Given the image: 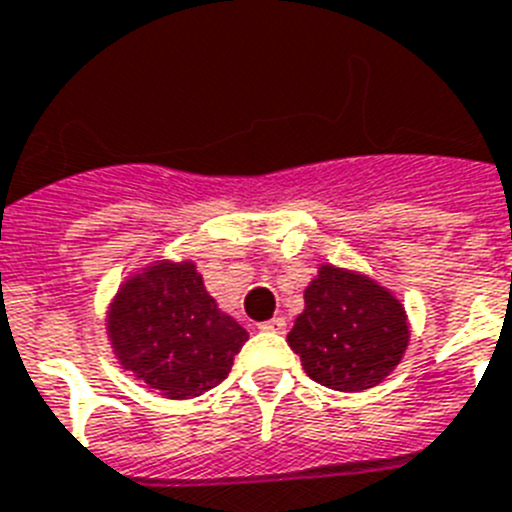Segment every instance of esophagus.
<instances>
[{"label": "esophagus", "mask_w": 512, "mask_h": 512, "mask_svg": "<svg viewBox=\"0 0 512 512\" xmlns=\"http://www.w3.org/2000/svg\"><path fill=\"white\" fill-rule=\"evenodd\" d=\"M257 328L265 330V333H283V330H286V320H283V317H273V320L268 322H260Z\"/></svg>", "instance_id": "34e87169"}]
</instances>
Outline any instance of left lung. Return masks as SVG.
I'll use <instances>...</instances> for the list:
<instances>
[{
	"label": "left lung",
	"mask_w": 512,
	"mask_h": 512,
	"mask_svg": "<svg viewBox=\"0 0 512 512\" xmlns=\"http://www.w3.org/2000/svg\"><path fill=\"white\" fill-rule=\"evenodd\" d=\"M409 336V317L393 291L356 270L320 265L286 341L312 380L359 393L398 367Z\"/></svg>",
	"instance_id": "1"
}]
</instances>
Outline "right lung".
<instances>
[{"mask_svg": "<svg viewBox=\"0 0 512 512\" xmlns=\"http://www.w3.org/2000/svg\"><path fill=\"white\" fill-rule=\"evenodd\" d=\"M122 369L163 398H197L231 372L247 330L221 312L192 260H156L119 286L106 312Z\"/></svg>", "mask_w": 512, "mask_h": 512, "instance_id": "1", "label": "right lung"}]
</instances>
